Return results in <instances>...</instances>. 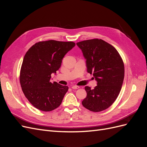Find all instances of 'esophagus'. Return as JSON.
I'll list each match as a JSON object with an SVG mask.
<instances>
[{"label":"esophagus","instance_id":"1","mask_svg":"<svg viewBox=\"0 0 147 147\" xmlns=\"http://www.w3.org/2000/svg\"><path fill=\"white\" fill-rule=\"evenodd\" d=\"M72 88L73 89V90H77V89L80 88V87L78 86H72Z\"/></svg>","mask_w":147,"mask_h":147}]
</instances>
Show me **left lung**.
<instances>
[{
	"mask_svg": "<svg viewBox=\"0 0 147 147\" xmlns=\"http://www.w3.org/2000/svg\"><path fill=\"white\" fill-rule=\"evenodd\" d=\"M86 59L87 72L93 74L97 85L91 90L85 86L87 96L84 107L94 112L108 109L118 97L124 76L123 59L116 48L102 39L77 43Z\"/></svg>",
	"mask_w": 147,
	"mask_h": 147,
	"instance_id": "left-lung-1",
	"label": "left lung"
}]
</instances>
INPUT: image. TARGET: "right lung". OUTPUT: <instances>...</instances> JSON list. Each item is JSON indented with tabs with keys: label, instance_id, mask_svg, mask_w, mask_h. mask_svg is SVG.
<instances>
[{
	"label": "right lung",
	"instance_id": "add662e5",
	"mask_svg": "<svg viewBox=\"0 0 147 147\" xmlns=\"http://www.w3.org/2000/svg\"><path fill=\"white\" fill-rule=\"evenodd\" d=\"M75 45L73 42L51 40L35 43L26 52L20 82L24 96L36 109L50 112L61 105L69 87L51 83V75L59 70L64 56Z\"/></svg>",
	"mask_w": 147,
	"mask_h": 147
}]
</instances>
